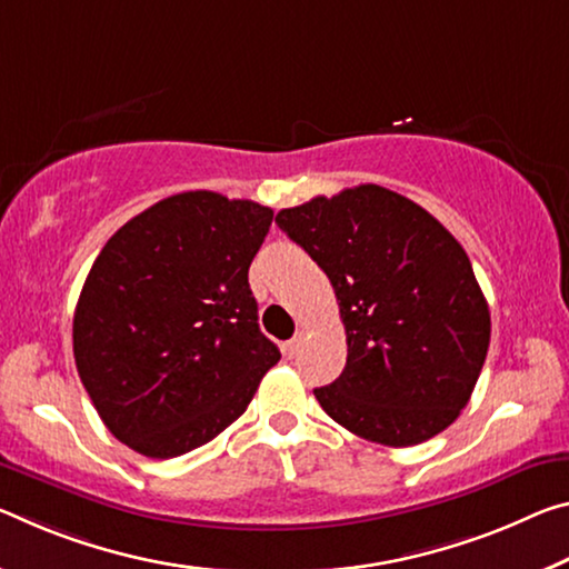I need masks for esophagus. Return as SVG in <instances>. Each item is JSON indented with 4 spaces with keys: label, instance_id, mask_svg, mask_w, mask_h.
Listing matches in <instances>:
<instances>
[{
    "label": "esophagus",
    "instance_id": "esophagus-1",
    "mask_svg": "<svg viewBox=\"0 0 569 569\" xmlns=\"http://www.w3.org/2000/svg\"><path fill=\"white\" fill-rule=\"evenodd\" d=\"M301 345H303V331H299L296 333V337L291 339V341H286V347H283V351H286V357H296L301 351Z\"/></svg>",
    "mask_w": 569,
    "mask_h": 569
}]
</instances>
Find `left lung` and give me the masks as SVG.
Here are the masks:
<instances>
[{"label": "left lung", "instance_id": "8db88e82", "mask_svg": "<svg viewBox=\"0 0 569 569\" xmlns=\"http://www.w3.org/2000/svg\"><path fill=\"white\" fill-rule=\"evenodd\" d=\"M278 228L329 276L347 367L319 405L372 443L438 436L471 400L491 317L471 260L430 212L380 184L288 207Z\"/></svg>", "mask_w": 569, "mask_h": 569}]
</instances>
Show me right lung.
I'll return each instance as SVG.
<instances>
[{
	"label": "right lung",
	"mask_w": 569,
	"mask_h": 569,
	"mask_svg": "<svg viewBox=\"0 0 569 569\" xmlns=\"http://www.w3.org/2000/svg\"><path fill=\"white\" fill-rule=\"evenodd\" d=\"M270 220V207L197 189L151 204L98 252L73 317L76 367L137 453L210 443L281 359L248 283Z\"/></svg>",
	"instance_id": "add662e5"
}]
</instances>
